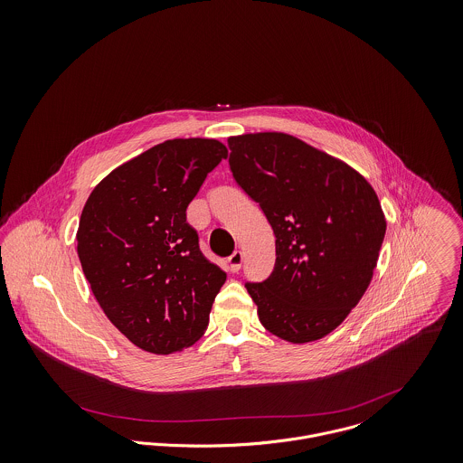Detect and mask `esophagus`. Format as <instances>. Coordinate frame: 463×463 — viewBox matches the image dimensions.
<instances>
[{"label": "esophagus", "instance_id": "1", "mask_svg": "<svg viewBox=\"0 0 463 463\" xmlns=\"http://www.w3.org/2000/svg\"><path fill=\"white\" fill-rule=\"evenodd\" d=\"M227 262H229V268H231L232 273L240 271V268H241V264H243V252H241V250L232 252V256H229Z\"/></svg>", "mask_w": 463, "mask_h": 463}]
</instances>
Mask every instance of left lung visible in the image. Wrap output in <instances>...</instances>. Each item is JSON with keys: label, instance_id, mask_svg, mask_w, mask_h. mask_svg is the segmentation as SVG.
<instances>
[{"label": "left lung", "instance_id": "8db88e82", "mask_svg": "<svg viewBox=\"0 0 463 463\" xmlns=\"http://www.w3.org/2000/svg\"><path fill=\"white\" fill-rule=\"evenodd\" d=\"M229 166L275 234V266L245 288L259 321L289 343L337 328L365 293L385 236L371 184L346 163L284 133L231 137Z\"/></svg>", "mask_w": 463, "mask_h": 463}]
</instances>
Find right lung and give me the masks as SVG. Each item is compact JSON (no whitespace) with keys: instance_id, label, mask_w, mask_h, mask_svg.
Instances as JSON below:
<instances>
[{"instance_id":"1","label":"right lung","mask_w":463,"mask_h":463,"mask_svg":"<svg viewBox=\"0 0 463 463\" xmlns=\"http://www.w3.org/2000/svg\"><path fill=\"white\" fill-rule=\"evenodd\" d=\"M225 157L218 140H166L108 174L83 207V273L108 319L146 352H181L206 332L227 275L203 256L186 207Z\"/></svg>"}]
</instances>
